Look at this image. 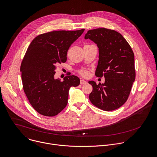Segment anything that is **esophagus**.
I'll return each mask as SVG.
<instances>
[{
    "mask_svg": "<svg viewBox=\"0 0 157 157\" xmlns=\"http://www.w3.org/2000/svg\"><path fill=\"white\" fill-rule=\"evenodd\" d=\"M86 83H87V81H85V80H84V79H81V81H80V84H86Z\"/></svg>",
    "mask_w": 157,
    "mask_h": 157,
    "instance_id": "1",
    "label": "esophagus"
}]
</instances>
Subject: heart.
Segmentation results:
<instances>
[{"mask_svg":"<svg viewBox=\"0 0 157 157\" xmlns=\"http://www.w3.org/2000/svg\"><path fill=\"white\" fill-rule=\"evenodd\" d=\"M81 74L83 76H87L89 75V73L87 71H81Z\"/></svg>","mask_w":157,"mask_h":157,"instance_id":"1","label":"heart"}]
</instances>
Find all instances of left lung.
<instances>
[{
	"mask_svg": "<svg viewBox=\"0 0 157 157\" xmlns=\"http://www.w3.org/2000/svg\"><path fill=\"white\" fill-rule=\"evenodd\" d=\"M84 39L97 44L98 61L95 76L105 78V82L101 84L89 81L93 88L89 98L102 110H116L126 101L135 81L132 48L121 34L106 28L89 30Z\"/></svg>",
	"mask_w": 157,
	"mask_h": 157,
	"instance_id": "left-lung-1",
	"label": "left lung"
}]
</instances>
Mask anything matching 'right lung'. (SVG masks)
<instances>
[{"mask_svg":"<svg viewBox=\"0 0 157 157\" xmlns=\"http://www.w3.org/2000/svg\"><path fill=\"white\" fill-rule=\"evenodd\" d=\"M84 31L49 32L39 35L29 45L20 68L23 86L31 105L40 115H58L67 105L70 87L79 85L76 76L68 75L63 81L54 76L57 65L66 62L70 47Z\"/></svg>","mask_w":157,"mask_h":157,"instance_id":"obj_1","label":"right lung"}]
</instances>
